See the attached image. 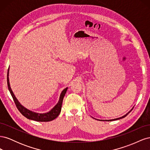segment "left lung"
Wrapping results in <instances>:
<instances>
[{"label": "left lung", "instance_id": "1", "mask_svg": "<svg viewBox=\"0 0 150 150\" xmlns=\"http://www.w3.org/2000/svg\"><path fill=\"white\" fill-rule=\"evenodd\" d=\"M133 108L131 109V110L128 112H127L126 114L125 115H124V116H121V117H117V118H115V119H112V120H99V121H115V120H120V119H122V118H123V117H126L127 115H128L129 113L133 110Z\"/></svg>", "mask_w": 150, "mask_h": 150}]
</instances>
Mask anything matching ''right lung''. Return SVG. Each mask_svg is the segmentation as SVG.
<instances>
[{
	"label": "right lung",
	"mask_w": 150,
	"mask_h": 150,
	"mask_svg": "<svg viewBox=\"0 0 150 150\" xmlns=\"http://www.w3.org/2000/svg\"><path fill=\"white\" fill-rule=\"evenodd\" d=\"M9 68L8 69L7 72V86H8V89L9 90V91L11 93V96L14 101V103L16 104V105L21 114L27 118L29 120H34L36 121H39V122H47V121H51L54 120V119H56V117L59 115V113L61 112V107H62V103L63 101V98H64L65 94L66 93L67 90L68 88H66L62 90V91L61 92L60 96H59V99L57 102V103L56 104L55 106L52 108L51 110L49 111L45 112V113H38V112H35L34 111H32L28 109H27L24 106H23L22 104L19 102V101L17 100V99L15 96L14 94H13V91L11 89V86H10V83H9V78H8V74H9Z\"/></svg>",
	"instance_id": "1"
}]
</instances>
